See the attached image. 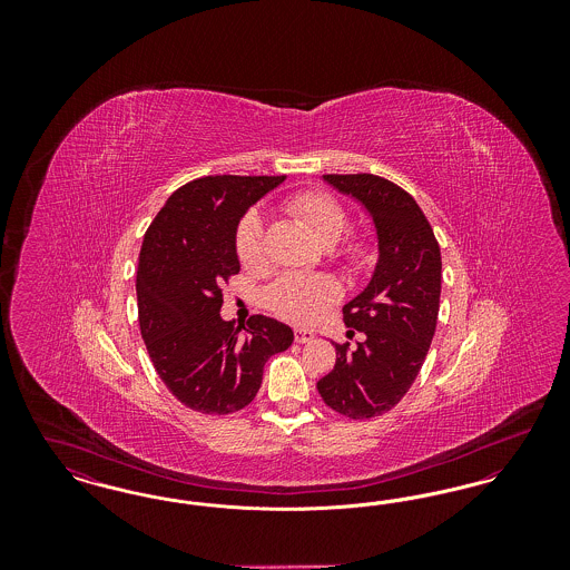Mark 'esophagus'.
<instances>
[{
  "instance_id": "1",
  "label": "esophagus",
  "mask_w": 570,
  "mask_h": 570,
  "mask_svg": "<svg viewBox=\"0 0 570 570\" xmlns=\"http://www.w3.org/2000/svg\"><path fill=\"white\" fill-rule=\"evenodd\" d=\"M314 340V331H309V328H305V326H297L295 328V342L298 344H307V342H312Z\"/></svg>"
}]
</instances>
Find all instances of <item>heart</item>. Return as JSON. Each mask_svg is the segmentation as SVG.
Returning a JSON list of instances; mask_svg holds the SVG:
<instances>
[{
	"label": "heart",
	"mask_w": 570,
	"mask_h": 570,
	"mask_svg": "<svg viewBox=\"0 0 570 570\" xmlns=\"http://www.w3.org/2000/svg\"><path fill=\"white\" fill-rule=\"evenodd\" d=\"M286 212L297 219L301 226L318 242V244H335L346 226L348 217L342 205L326 191H298L286 200ZM235 252L247 272L263 267L265 263V230L263 219L256 214H247L235 230ZM337 256L348 267H363L372 258V245L363 235H348ZM337 298V286L326 275H303L288 273L273 282L265 293V303L284 321L291 323H309L318 318L326 307Z\"/></svg>",
	"instance_id": "b5f03b06"
}]
</instances>
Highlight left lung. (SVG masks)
I'll use <instances>...</instances> for the list:
<instances>
[{
  "label": "left lung",
  "mask_w": 570,
  "mask_h": 570,
  "mask_svg": "<svg viewBox=\"0 0 570 570\" xmlns=\"http://www.w3.org/2000/svg\"><path fill=\"white\" fill-rule=\"evenodd\" d=\"M365 205L379 233V265L367 288L344 305V323L363 333L356 346L333 344L337 361L318 393L348 419H372L395 406L432 346L440 309L442 258L432 224L397 184L370 175H323Z\"/></svg>",
  "instance_id": "obj_1"
}]
</instances>
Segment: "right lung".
Listing matches in <instances>:
<instances>
[{
  "label": "right lung",
  "instance_id": "add662e5",
  "mask_svg": "<svg viewBox=\"0 0 570 570\" xmlns=\"http://www.w3.org/2000/svg\"><path fill=\"white\" fill-rule=\"evenodd\" d=\"M282 177L209 175L173 191L138 254V325L166 389L203 414L247 406L269 356L295 335L263 314L235 326L219 316L222 286L239 273L235 230Z\"/></svg>",
  "mask_w": 570,
  "mask_h": 570
}]
</instances>
